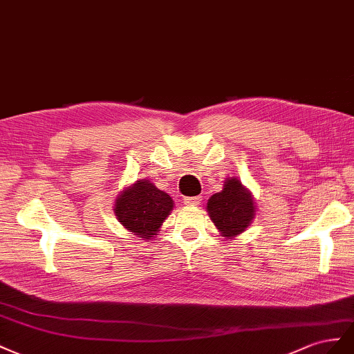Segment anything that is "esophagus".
Masks as SVG:
<instances>
[{"instance_id": "esophagus-1", "label": "esophagus", "mask_w": 354, "mask_h": 354, "mask_svg": "<svg viewBox=\"0 0 354 354\" xmlns=\"http://www.w3.org/2000/svg\"><path fill=\"white\" fill-rule=\"evenodd\" d=\"M201 201V196H194V197H184V203L187 206H198Z\"/></svg>"}]
</instances>
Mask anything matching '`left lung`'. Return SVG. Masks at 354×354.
I'll return each mask as SVG.
<instances>
[{
    "label": "left lung",
    "instance_id": "obj_1",
    "mask_svg": "<svg viewBox=\"0 0 354 354\" xmlns=\"http://www.w3.org/2000/svg\"><path fill=\"white\" fill-rule=\"evenodd\" d=\"M207 214L227 240H234L246 231L255 218V200L237 178H227L224 188L207 200Z\"/></svg>",
    "mask_w": 354,
    "mask_h": 354
}]
</instances>
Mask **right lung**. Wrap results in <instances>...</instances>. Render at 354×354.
Segmentation results:
<instances>
[{
  "label": "right lung",
  "mask_w": 354,
  "mask_h": 354,
  "mask_svg": "<svg viewBox=\"0 0 354 354\" xmlns=\"http://www.w3.org/2000/svg\"><path fill=\"white\" fill-rule=\"evenodd\" d=\"M174 206V200L167 193L158 189L149 179H139L120 191L114 203V214L130 233L151 240L160 231Z\"/></svg>",
  "instance_id": "1"
}]
</instances>
